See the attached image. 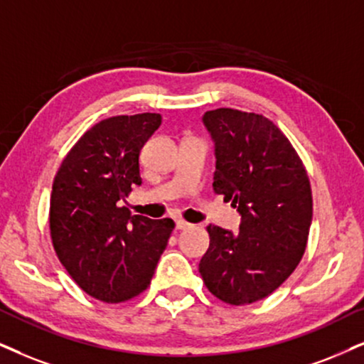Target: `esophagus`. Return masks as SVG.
<instances>
[{"label": "esophagus", "mask_w": 364, "mask_h": 364, "mask_svg": "<svg viewBox=\"0 0 364 364\" xmlns=\"http://www.w3.org/2000/svg\"><path fill=\"white\" fill-rule=\"evenodd\" d=\"M191 226H192V224L187 223V221H183V219H175V228H177L178 231L187 230V228H191Z\"/></svg>", "instance_id": "34e87169"}]
</instances>
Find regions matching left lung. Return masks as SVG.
<instances>
[{
    "mask_svg": "<svg viewBox=\"0 0 364 364\" xmlns=\"http://www.w3.org/2000/svg\"><path fill=\"white\" fill-rule=\"evenodd\" d=\"M214 141V192L241 214L240 231L209 224L199 272L213 295L246 306L275 291L302 259L312 223L306 167L262 114L219 107L203 116Z\"/></svg>",
    "mask_w": 364,
    "mask_h": 364,
    "instance_id": "obj_1",
    "label": "left lung"
}]
</instances>
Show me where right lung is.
<instances>
[{
	"instance_id": "obj_1",
	"label": "right lung",
	"mask_w": 364,
	"mask_h": 364,
	"mask_svg": "<svg viewBox=\"0 0 364 364\" xmlns=\"http://www.w3.org/2000/svg\"><path fill=\"white\" fill-rule=\"evenodd\" d=\"M161 116H113L87 129L62 161L50 196L58 259L91 297L118 304L150 285L172 219L132 216L119 200L140 186V151Z\"/></svg>"
}]
</instances>
